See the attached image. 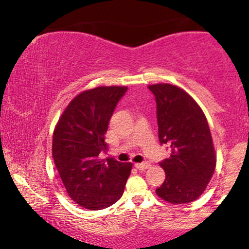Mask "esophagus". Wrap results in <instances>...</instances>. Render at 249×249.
Instances as JSON below:
<instances>
[{
  "label": "esophagus",
  "instance_id": "obj_1",
  "mask_svg": "<svg viewBox=\"0 0 249 249\" xmlns=\"http://www.w3.org/2000/svg\"><path fill=\"white\" fill-rule=\"evenodd\" d=\"M134 166H136V168H138V170L145 171L150 167V164H148V162H138V164H136Z\"/></svg>",
  "mask_w": 249,
  "mask_h": 249
}]
</instances>
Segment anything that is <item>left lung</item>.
<instances>
[{
    "mask_svg": "<svg viewBox=\"0 0 249 249\" xmlns=\"http://www.w3.org/2000/svg\"><path fill=\"white\" fill-rule=\"evenodd\" d=\"M157 102L159 142L168 144L171 157L159 162L165 180L157 196L171 204H188L206 190L216 165L206 116L185 90L160 83L148 85Z\"/></svg>",
    "mask_w": 249,
    "mask_h": 249,
    "instance_id": "obj_1",
    "label": "left lung"
}]
</instances>
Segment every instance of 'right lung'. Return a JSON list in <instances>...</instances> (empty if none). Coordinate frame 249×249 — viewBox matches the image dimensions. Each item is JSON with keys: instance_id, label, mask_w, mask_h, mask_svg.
Instances as JSON below:
<instances>
[{"instance_id": "right-lung-1", "label": "right lung", "mask_w": 249, "mask_h": 249, "mask_svg": "<svg viewBox=\"0 0 249 249\" xmlns=\"http://www.w3.org/2000/svg\"><path fill=\"white\" fill-rule=\"evenodd\" d=\"M126 87H98L78 93L57 122L53 158L68 194L87 210H103L124 193L131 162L99 159L108 122Z\"/></svg>"}]
</instances>
